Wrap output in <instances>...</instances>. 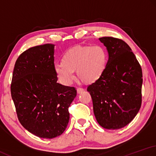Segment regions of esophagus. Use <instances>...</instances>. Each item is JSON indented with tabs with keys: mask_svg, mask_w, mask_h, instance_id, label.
<instances>
[{
	"mask_svg": "<svg viewBox=\"0 0 156 156\" xmlns=\"http://www.w3.org/2000/svg\"><path fill=\"white\" fill-rule=\"evenodd\" d=\"M83 91H84V90H83V89H82V88H77V92L78 94H81Z\"/></svg>",
	"mask_w": 156,
	"mask_h": 156,
	"instance_id": "obj_1",
	"label": "esophagus"
}]
</instances>
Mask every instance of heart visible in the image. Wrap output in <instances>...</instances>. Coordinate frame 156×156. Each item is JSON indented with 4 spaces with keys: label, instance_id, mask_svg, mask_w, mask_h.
Masks as SVG:
<instances>
[{
    "label": "heart",
    "instance_id": "b5f03b06",
    "mask_svg": "<svg viewBox=\"0 0 156 156\" xmlns=\"http://www.w3.org/2000/svg\"><path fill=\"white\" fill-rule=\"evenodd\" d=\"M108 55L100 46L79 45L63 55L61 64L55 66L56 76L61 84L69 86L75 80L73 72L86 84H92L102 77L106 71Z\"/></svg>",
    "mask_w": 156,
    "mask_h": 156
}]
</instances>
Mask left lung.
<instances>
[{"mask_svg": "<svg viewBox=\"0 0 156 156\" xmlns=\"http://www.w3.org/2000/svg\"><path fill=\"white\" fill-rule=\"evenodd\" d=\"M108 53L107 66L99 80L89 85L94 115L109 130L131 122L141 105L142 70L129 46L112 37L99 38Z\"/></svg>", "mask_w": 156, "mask_h": 156, "instance_id": "8db88e82", "label": "left lung"}]
</instances>
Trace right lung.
<instances>
[{
  "mask_svg": "<svg viewBox=\"0 0 156 156\" xmlns=\"http://www.w3.org/2000/svg\"><path fill=\"white\" fill-rule=\"evenodd\" d=\"M55 45L30 48L15 62L11 97L21 125L37 136L56 137L69 121V107L77 96L73 87L57 83Z\"/></svg>",
  "mask_w": 156,
  "mask_h": 156,
  "instance_id": "1",
  "label": "right lung"
}]
</instances>
